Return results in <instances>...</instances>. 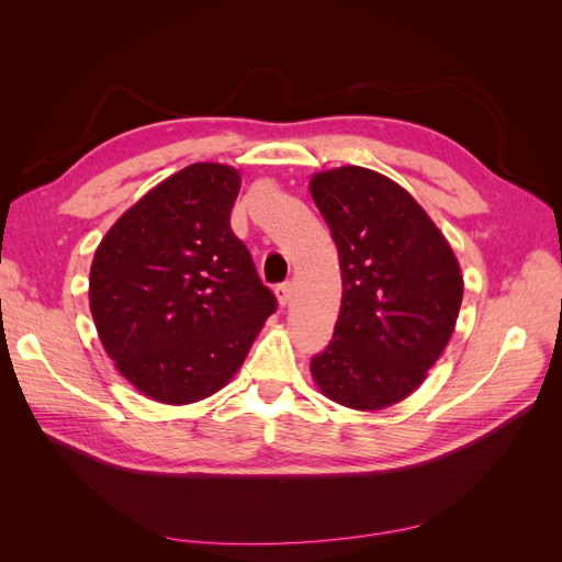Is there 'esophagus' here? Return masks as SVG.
I'll return each mask as SVG.
<instances>
[{"label": "esophagus", "instance_id": "1", "mask_svg": "<svg viewBox=\"0 0 562 562\" xmlns=\"http://www.w3.org/2000/svg\"><path fill=\"white\" fill-rule=\"evenodd\" d=\"M277 300H279L281 307H288V304H291V300H293V283H281L277 288Z\"/></svg>", "mask_w": 562, "mask_h": 562}]
</instances>
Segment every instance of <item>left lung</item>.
<instances>
[{
  "mask_svg": "<svg viewBox=\"0 0 562 562\" xmlns=\"http://www.w3.org/2000/svg\"><path fill=\"white\" fill-rule=\"evenodd\" d=\"M310 192L337 246L342 304L312 378L351 411H382L427 380L448 347L464 279L411 192L363 166L314 173Z\"/></svg>",
  "mask_w": 562,
  "mask_h": 562,
  "instance_id": "1",
  "label": "left lung"
}]
</instances>
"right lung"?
Masks as SVG:
<instances>
[{
	"label": "right lung",
	"mask_w": 562,
	"mask_h": 562,
	"mask_svg": "<svg viewBox=\"0 0 562 562\" xmlns=\"http://www.w3.org/2000/svg\"><path fill=\"white\" fill-rule=\"evenodd\" d=\"M241 173L199 161L166 178L95 248L89 307L116 370L143 396H213L246 361L277 300L229 215Z\"/></svg>",
	"instance_id": "add662e5"
}]
</instances>
